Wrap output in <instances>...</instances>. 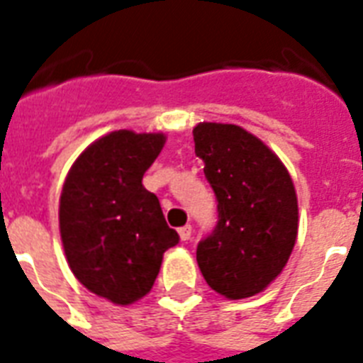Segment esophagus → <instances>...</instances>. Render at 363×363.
<instances>
[{"mask_svg":"<svg viewBox=\"0 0 363 363\" xmlns=\"http://www.w3.org/2000/svg\"><path fill=\"white\" fill-rule=\"evenodd\" d=\"M179 236H181L182 242H188V240L192 238V226L186 225V226H182V228H179Z\"/></svg>","mask_w":363,"mask_h":363,"instance_id":"1","label":"esophagus"}]
</instances>
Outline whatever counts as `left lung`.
<instances>
[{
  "label": "left lung",
  "mask_w": 363,
  "mask_h": 363,
  "mask_svg": "<svg viewBox=\"0 0 363 363\" xmlns=\"http://www.w3.org/2000/svg\"><path fill=\"white\" fill-rule=\"evenodd\" d=\"M196 156L217 196V226L196 259L211 289L253 297L284 270L297 240V194L286 165L261 138L232 123L194 127Z\"/></svg>",
  "instance_id": "8db88e82"
}]
</instances>
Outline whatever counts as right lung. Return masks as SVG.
I'll return each mask as SVG.
<instances>
[{"mask_svg":"<svg viewBox=\"0 0 363 363\" xmlns=\"http://www.w3.org/2000/svg\"><path fill=\"white\" fill-rule=\"evenodd\" d=\"M163 133L112 131L79 154L60 194L59 226L77 280L114 304L150 291L163 253L179 243L143 177L160 156Z\"/></svg>","mask_w":363,"mask_h":363,"instance_id":"1","label":"right lung"}]
</instances>
